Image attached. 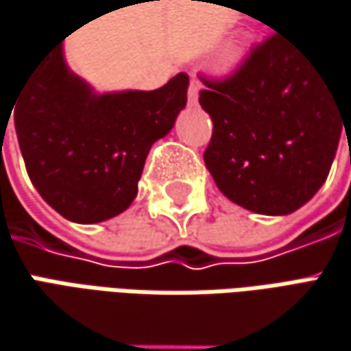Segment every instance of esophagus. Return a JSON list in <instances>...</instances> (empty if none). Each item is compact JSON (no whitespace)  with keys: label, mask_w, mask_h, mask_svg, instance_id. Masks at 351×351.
<instances>
[{"label":"esophagus","mask_w":351,"mask_h":351,"mask_svg":"<svg viewBox=\"0 0 351 351\" xmlns=\"http://www.w3.org/2000/svg\"><path fill=\"white\" fill-rule=\"evenodd\" d=\"M189 104L191 106L198 104V82H196V78H192L191 84H189Z\"/></svg>","instance_id":"obj_1"}]
</instances>
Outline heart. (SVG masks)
<instances>
[{
	"label": "heart",
	"instance_id": "1",
	"mask_svg": "<svg viewBox=\"0 0 351 351\" xmlns=\"http://www.w3.org/2000/svg\"><path fill=\"white\" fill-rule=\"evenodd\" d=\"M243 60V47H230L226 53L221 54L220 58V66L223 70H232L236 69L237 64Z\"/></svg>",
	"mask_w": 351,
	"mask_h": 351
}]
</instances>
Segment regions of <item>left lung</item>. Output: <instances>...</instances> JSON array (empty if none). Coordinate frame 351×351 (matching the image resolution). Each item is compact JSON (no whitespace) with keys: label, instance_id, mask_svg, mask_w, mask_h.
Wrapping results in <instances>:
<instances>
[{"label":"left lung","instance_id":"left-lung-1","mask_svg":"<svg viewBox=\"0 0 351 351\" xmlns=\"http://www.w3.org/2000/svg\"><path fill=\"white\" fill-rule=\"evenodd\" d=\"M200 80L198 101L214 123L204 162L221 194L265 216L306 204L326 180L351 114L313 60L275 33L232 76Z\"/></svg>","mask_w":351,"mask_h":351}]
</instances>
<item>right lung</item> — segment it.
Instances as JSON below:
<instances>
[{
    "label": "right lung",
    "mask_w": 351,
    "mask_h": 351,
    "mask_svg": "<svg viewBox=\"0 0 351 351\" xmlns=\"http://www.w3.org/2000/svg\"><path fill=\"white\" fill-rule=\"evenodd\" d=\"M189 74L159 90L96 94L70 72L62 40L43 56L15 99L25 167L43 200L76 223L128 210L151 145L186 106Z\"/></svg>",
    "instance_id": "obj_1"
}]
</instances>
